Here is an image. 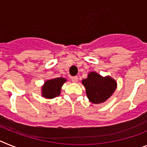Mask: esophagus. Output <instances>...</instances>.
I'll list each match as a JSON object with an SVG mask.
<instances>
[{
	"label": "esophagus",
	"instance_id": "obj_1",
	"mask_svg": "<svg viewBox=\"0 0 147 147\" xmlns=\"http://www.w3.org/2000/svg\"><path fill=\"white\" fill-rule=\"evenodd\" d=\"M71 79H72V82L77 83L78 81V76H72V77H71Z\"/></svg>",
	"mask_w": 147,
	"mask_h": 147
}]
</instances>
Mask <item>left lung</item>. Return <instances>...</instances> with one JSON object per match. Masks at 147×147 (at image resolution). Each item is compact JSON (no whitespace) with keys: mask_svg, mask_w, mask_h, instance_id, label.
<instances>
[{"mask_svg":"<svg viewBox=\"0 0 147 147\" xmlns=\"http://www.w3.org/2000/svg\"><path fill=\"white\" fill-rule=\"evenodd\" d=\"M82 84L86 88L88 98L94 104L106 101L114 92L117 85L110 77L103 78L94 72H90L87 78L83 80Z\"/></svg>","mask_w":147,"mask_h":147,"instance_id":"obj_1","label":"left lung"}]
</instances>
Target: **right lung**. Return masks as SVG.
I'll return each mask as SVG.
<instances>
[{"label": "right lung", "mask_w": 147, "mask_h": 147, "mask_svg": "<svg viewBox=\"0 0 147 147\" xmlns=\"http://www.w3.org/2000/svg\"><path fill=\"white\" fill-rule=\"evenodd\" d=\"M66 81L63 78L51 79L47 81L42 87V95L47 98H53L58 96L61 93V86Z\"/></svg>", "instance_id": "add662e5"}]
</instances>
